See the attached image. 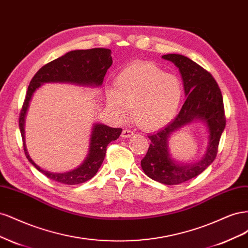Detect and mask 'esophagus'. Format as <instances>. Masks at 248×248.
Segmentation results:
<instances>
[{
	"label": "esophagus",
	"mask_w": 248,
	"mask_h": 248,
	"mask_svg": "<svg viewBox=\"0 0 248 248\" xmlns=\"http://www.w3.org/2000/svg\"><path fill=\"white\" fill-rule=\"evenodd\" d=\"M133 131H131V130H129V129H124L123 131H122V134H121V137L122 138H124V139H126V138H130V137H132L133 136Z\"/></svg>",
	"instance_id": "esophagus-1"
}]
</instances>
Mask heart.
<instances>
[{
  "mask_svg": "<svg viewBox=\"0 0 248 248\" xmlns=\"http://www.w3.org/2000/svg\"><path fill=\"white\" fill-rule=\"evenodd\" d=\"M183 97L182 82L175 74L164 72L151 62L127 65L115 78V88L106 92L111 114L124 121L130 114L146 130H155L171 121Z\"/></svg>",
  "mask_w": 248,
  "mask_h": 248,
  "instance_id": "1",
  "label": "heart"
}]
</instances>
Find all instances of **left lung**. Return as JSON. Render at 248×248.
Instances as JSON below:
<instances>
[{"instance_id": "left-lung-1", "label": "left lung", "mask_w": 248, "mask_h": 248, "mask_svg": "<svg viewBox=\"0 0 248 248\" xmlns=\"http://www.w3.org/2000/svg\"><path fill=\"white\" fill-rule=\"evenodd\" d=\"M162 59L172 62L179 68L187 98L178 116L170 124L148 137L151 144L140 166L149 178L162 184L175 185L199 176L214 161L226 127V117L221 91L211 73L182 55L169 54L162 56ZM198 119L205 123L208 129L206 153L199 163L177 164L170 158L168 139L175 131Z\"/></svg>"}]
</instances>
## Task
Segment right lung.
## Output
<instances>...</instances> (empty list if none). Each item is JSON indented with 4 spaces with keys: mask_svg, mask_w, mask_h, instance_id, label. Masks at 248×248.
Instances as JSON below:
<instances>
[{
    "mask_svg": "<svg viewBox=\"0 0 248 248\" xmlns=\"http://www.w3.org/2000/svg\"><path fill=\"white\" fill-rule=\"evenodd\" d=\"M111 51L108 48L71 50L66 55L47 63L37 71L30 81L26 98L19 115V129L24 142V151L28 160L47 178L54 181L74 185L84 183L93 178L104 160L107 147L116 140L121 128H111L104 124H94L88 156L78 168L67 172H51L41 169L30 157L25 140V118L34 92L44 82H70L81 86L99 87L102 85L108 69L112 64Z\"/></svg>",
    "mask_w": 248,
    "mask_h": 248,
    "instance_id": "obj_1",
    "label": "right lung"
}]
</instances>
